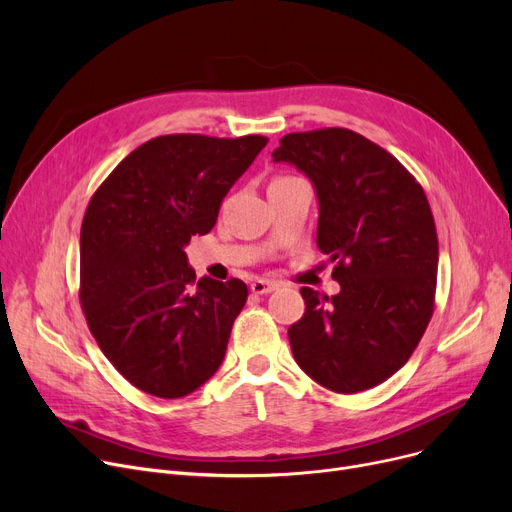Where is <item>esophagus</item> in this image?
<instances>
[{
    "mask_svg": "<svg viewBox=\"0 0 512 512\" xmlns=\"http://www.w3.org/2000/svg\"><path fill=\"white\" fill-rule=\"evenodd\" d=\"M278 288V284L276 282H270V280H255L253 284H251V292L253 294H270V292H274Z\"/></svg>",
    "mask_w": 512,
    "mask_h": 512,
    "instance_id": "34e87169",
    "label": "esophagus"
}]
</instances>
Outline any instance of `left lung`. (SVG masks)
<instances>
[{
	"mask_svg": "<svg viewBox=\"0 0 512 512\" xmlns=\"http://www.w3.org/2000/svg\"><path fill=\"white\" fill-rule=\"evenodd\" d=\"M272 159L311 180L317 249L338 263L332 299L301 288L294 361L328 390H369L409 361L432 319L438 234L427 197L398 159L346 128L290 132Z\"/></svg>",
	"mask_w": 512,
	"mask_h": 512,
	"instance_id": "8db88e82",
	"label": "left lung"
}]
</instances>
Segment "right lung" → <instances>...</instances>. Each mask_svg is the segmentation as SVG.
<instances>
[{
	"instance_id": "1",
	"label": "right lung",
	"mask_w": 512,
	"mask_h": 512,
	"mask_svg": "<svg viewBox=\"0 0 512 512\" xmlns=\"http://www.w3.org/2000/svg\"><path fill=\"white\" fill-rule=\"evenodd\" d=\"M265 145L259 134L157 137L124 157L89 203L80 305L103 355L147 394H191L224 361L247 286L195 280L184 249L213 228L224 197Z\"/></svg>"
}]
</instances>
